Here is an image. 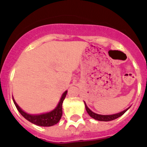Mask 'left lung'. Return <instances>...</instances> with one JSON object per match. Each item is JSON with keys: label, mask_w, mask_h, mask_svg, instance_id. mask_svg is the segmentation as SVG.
I'll return each mask as SVG.
<instances>
[{"label": "left lung", "mask_w": 147, "mask_h": 147, "mask_svg": "<svg viewBox=\"0 0 147 147\" xmlns=\"http://www.w3.org/2000/svg\"><path fill=\"white\" fill-rule=\"evenodd\" d=\"M84 104H85L86 110H87V112H88V115H90L91 118H93V119H96V120H98V121H112V120H114V119H116L117 118L121 116V115H123L124 113H125L127 109H127L124 110L123 112L117 113V114H114V115H99V114L93 113L92 111L90 110V109L87 107V105H86L85 102H84Z\"/></svg>", "instance_id": "obj_1"}]
</instances>
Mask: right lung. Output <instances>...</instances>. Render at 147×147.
<instances>
[{
  "mask_svg": "<svg viewBox=\"0 0 147 147\" xmlns=\"http://www.w3.org/2000/svg\"><path fill=\"white\" fill-rule=\"evenodd\" d=\"M67 94V90L63 93V96H62L59 102L58 103V106L57 108L53 109V111H51L50 113H45V114H41V115H32L27 114L25 112L20 108V107L16 104V102H15L14 99L13 98L16 107L18 109V111L20 112V113L26 119H27L28 121H29L32 123L36 125H39V126H44V127H49V126H52L59 122V121L61 119L62 115H63V109H62V104L63 102L65 99V96Z\"/></svg>",
  "mask_w": 147,
  "mask_h": 147,
  "instance_id": "obj_1",
  "label": "right lung"
}]
</instances>
